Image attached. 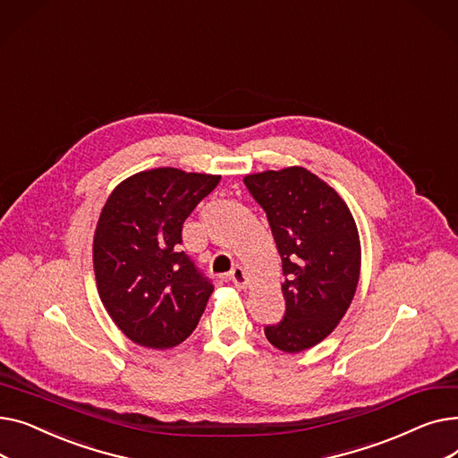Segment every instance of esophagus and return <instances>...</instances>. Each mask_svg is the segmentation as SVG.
I'll return each mask as SVG.
<instances>
[{
  "instance_id": "34e87169",
  "label": "esophagus",
  "mask_w": 458,
  "mask_h": 458,
  "mask_svg": "<svg viewBox=\"0 0 458 458\" xmlns=\"http://www.w3.org/2000/svg\"><path fill=\"white\" fill-rule=\"evenodd\" d=\"M230 280L235 287H242V290H245L249 280H247V273L243 271V267H233L232 273H230Z\"/></svg>"
}]
</instances>
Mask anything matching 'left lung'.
I'll use <instances>...</instances> for the list:
<instances>
[{"label": "left lung", "mask_w": 458, "mask_h": 458, "mask_svg": "<svg viewBox=\"0 0 458 458\" xmlns=\"http://www.w3.org/2000/svg\"><path fill=\"white\" fill-rule=\"evenodd\" d=\"M243 182L266 211L282 258L285 311L263 332L276 349L301 352L323 342L351 306L360 276L354 219L338 192L302 166Z\"/></svg>", "instance_id": "left-lung-1"}]
</instances>
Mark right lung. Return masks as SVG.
<instances>
[{"mask_svg":"<svg viewBox=\"0 0 458 458\" xmlns=\"http://www.w3.org/2000/svg\"><path fill=\"white\" fill-rule=\"evenodd\" d=\"M221 176L163 166L120 183L94 233V273L100 299L128 338L171 349L197 328L211 280L183 250L187 216Z\"/></svg>","mask_w":458,"mask_h":458,"instance_id":"1","label":"right lung"}]
</instances>
